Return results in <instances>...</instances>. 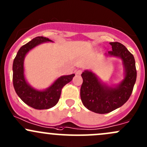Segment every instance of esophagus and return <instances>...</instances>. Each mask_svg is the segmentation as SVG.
Listing matches in <instances>:
<instances>
[{
  "mask_svg": "<svg viewBox=\"0 0 147 147\" xmlns=\"http://www.w3.org/2000/svg\"><path fill=\"white\" fill-rule=\"evenodd\" d=\"M82 70H80V69H79V70H78V71H76V74H78V75H80V74H82Z\"/></svg>",
  "mask_w": 147,
  "mask_h": 147,
  "instance_id": "34e87169",
  "label": "esophagus"
}]
</instances>
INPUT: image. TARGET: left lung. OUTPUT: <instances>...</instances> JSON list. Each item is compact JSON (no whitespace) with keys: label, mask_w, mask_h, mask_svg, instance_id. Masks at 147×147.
Here are the masks:
<instances>
[{"label":"left lung","mask_w":147,"mask_h":147,"mask_svg":"<svg viewBox=\"0 0 147 147\" xmlns=\"http://www.w3.org/2000/svg\"><path fill=\"white\" fill-rule=\"evenodd\" d=\"M110 55L123 60L125 70L123 80L116 88H109L101 84L92 72L85 71L81 74L83 83L80 88V98L83 105L90 111L97 113H109L123 106L130 98L137 78L135 58L123 44L111 42Z\"/></svg>","instance_id":"1"}]
</instances>
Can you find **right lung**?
Returning a JSON list of instances; mask_svg holds the SVG:
<instances>
[{
  "mask_svg": "<svg viewBox=\"0 0 147 147\" xmlns=\"http://www.w3.org/2000/svg\"><path fill=\"white\" fill-rule=\"evenodd\" d=\"M52 40L42 36H37L22 46L13 61L12 80L15 90L20 99L36 109H48L57 105L63 87L71 81L75 76L71 74L58 78L48 89L44 91L36 90L26 83L24 76V59L26 53L38 44Z\"/></svg>",
  "mask_w": 147,
  "mask_h": 147,
  "instance_id": "add662e5",
  "label": "right lung"
}]
</instances>
